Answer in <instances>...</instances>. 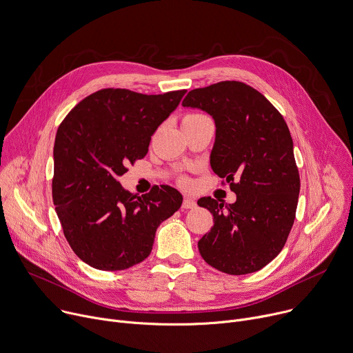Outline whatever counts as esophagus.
Here are the masks:
<instances>
[{"mask_svg": "<svg viewBox=\"0 0 353 353\" xmlns=\"http://www.w3.org/2000/svg\"><path fill=\"white\" fill-rule=\"evenodd\" d=\"M184 210H191V208H196L197 207V201L196 200H193V199H190V197H185L184 200H183V205H181Z\"/></svg>", "mask_w": 353, "mask_h": 353, "instance_id": "34e87169", "label": "esophagus"}]
</instances>
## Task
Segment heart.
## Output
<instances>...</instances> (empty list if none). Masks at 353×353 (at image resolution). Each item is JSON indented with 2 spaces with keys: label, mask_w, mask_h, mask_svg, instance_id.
<instances>
[{
  "label": "heart",
  "mask_w": 353,
  "mask_h": 353,
  "mask_svg": "<svg viewBox=\"0 0 353 353\" xmlns=\"http://www.w3.org/2000/svg\"><path fill=\"white\" fill-rule=\"evenodd\" d=\"M201 117H204V115H201V114H187V115H184V118H183L181 123H184V122H188V121H194V119H199V118H201Z\"/></svg>",
  "instance_id": "b5f03b06"
}]
</instances>
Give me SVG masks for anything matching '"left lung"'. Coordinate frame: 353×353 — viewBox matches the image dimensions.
Instances as JSON below:
<instances>
[{
	"instance_id": "obj_1",
	"label": "left lung",
	"mask_w": 353,
	"mask_h": 353,
	"mask_svg": "<svg viewBox=\"0 0 353 353\" xmlns=\"http://www.w3.org/2000/svg\"><path fill=\"white\" fill-rule=\"evenodd\" d=\"M183 107L212 117L210 163L236 194L234 204L199 200L214 216L199 250L219 272H258L280 253L296 218L300 176L288 126L265 95L241 81L191 90Z\"/></svg>"
}]
</instances>
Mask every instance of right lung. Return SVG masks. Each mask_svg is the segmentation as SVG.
Returning <instances> with one entry per match:
<instances>
[{"instance_id":"add662e5","label":"right lung","mask_w":353,"mask_h":353,"mask_svg":"<svg viewBox=\"0 0 353 353\" xmlns=\"http://www.w3.org/2000/svg\"><path fill=\"white\" fill-rule=\"evenodd\" d=\"M185 90L146 95L104 88L79 103L59 126L52 196L73 252L99 270H125L152 252L157 227L183 196L160 185L141 197L118 177L148 153L150 137L180 104Z\"/></svg>"}]
</instances>
